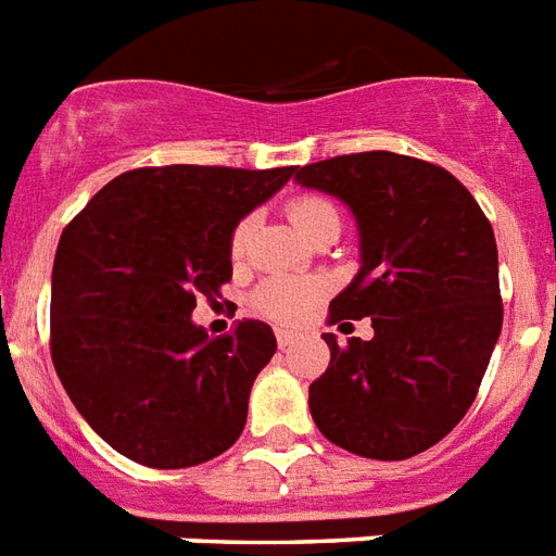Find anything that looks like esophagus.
I'll list each match as a JSON object with an SVG mask.
<instances>
[{
  "label": "esophagus",
  "instance_id": "esophagus-1",
  "mask_svg": "<svg viewBox=\"0 0 556 556\" xmlns=\"http://www.w3.org/2000/svg\"><path fill=\"white\" fill-rule=\"evenodd\" d=\"M277 344L282 346V350L294 344V332H288V329H277Z\"/></svg>",
  "mask_w": 556,
  "mask_h": 556
}]
</instances>
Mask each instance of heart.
I'll use <instances>...</instances> for the list:
<instances>
[{
	"instance_id": "heart-1",
	"label": "heart",
	"mask_w": 556,
	"mask_h": 556,
	"mask_svg": "<svg viewBox=\"0 0 556 556\" xmlns=\"http://www.w3.org/2000/svg\"><path fill=\"white\" fill-rule=\"evenodd\" d=\"M288 215L300 232H306L308 239L317 236L326 227H341V215L334 210L332 201H326L320 194H300L288 203ZM250 218H241L230 232V256L239 260L248 250ZM326 294V282L320 277H270L253 291V308L270 320H296L312 303H317Z\"/></svg>"
}]
</instances>
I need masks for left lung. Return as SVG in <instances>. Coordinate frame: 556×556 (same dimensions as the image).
Masks as SVG:
<instances>
[{"instance_id": "8db88e82", "label": "left lung", "mask_w": 556, "mask_h": 556, "mask_svg": "<svg viewBox=\"0 0 556 556\" xmlns=\"http://www.w3.org/2000/svg\"><path fill=\"white\" fill-rule=\"evenodd\" d=\"M294 180L355 215L362 268L329 312L372 324L346 346L324 334L332 358L308 388L312 419L353 455H419L476 402L502 332L493 227L446 168L393 151L320 160Z\"/></svg>"}]
</instances>
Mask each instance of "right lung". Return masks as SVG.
I'll return each instance as SVG.
<instances>
[{
  "label": "right lung",
  "mask_w": 556,
  "mask_h": 556,
  "mask_svg": "<svg viewBox=\"0 0 556 556\" xmlns=\"http://www.w3.org/2000/svg\"><path fill=\"white\" fill-rule=\"evenodd\" d=\"M294 172L137 168L110 180L63 230L52 362L72 405L118 455L184 469L239 440L277 338L262 320L210 338L192 312L230 282L232 227Z\"/></svg>",
  "instance_id": "1"
}]
</instances>
